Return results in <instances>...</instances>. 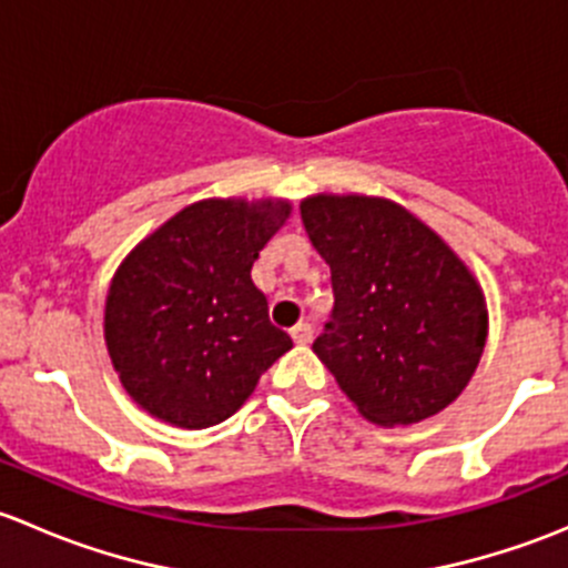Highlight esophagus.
<instances>
[{
  "instance_id": "1",
  "label": "esophagus",
  "mask_w": 568,
  "mask_h": 568,
  "mask_svg": "<svg viewBox=\"0 0 568 568\" xmlns=\"http://www.w3.org/2000/svg\"><path fill=\"white\" fill-rule=\"evenodd\" d=\"M291 337H294V343H300V346H307V343L313 341V326L307 324V321H302V324H296L294 329H291Z\"/></svg>"
}]
</instances>
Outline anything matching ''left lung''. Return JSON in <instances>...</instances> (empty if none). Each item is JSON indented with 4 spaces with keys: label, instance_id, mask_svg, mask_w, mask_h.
Here are the masks:
<instances>
[{
    "label": "left lung",
    "instance_id": "8db88e82",
    "mask_svg": "<svg viewBox=\"0 0 568 568\" xmlns=\"http://www.w3.org/2000/svg\"><path fill=\"white\" fill-rule=\"evenodd\" d=\"M300 209L335 294L313 352L348 400L379 426H409L454 404L489 326L462 257L393 200L316 194Z\"/></svg>",
    "mask_w": 568,
    "mask_h": 568
}]
</instances>
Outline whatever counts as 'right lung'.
<instances>
[{
  "instance_id": "1",
  "label": "right lung",
  "mask_w": 568,
  "mask_h": 568,
  "mask_svg": "<svg viewBox=\"0 0 568 568\" xmlns=\"http://www.w3.org/2000/svg\"><path fill=\"white\" fill-rule=\"evenodd\" d=\"M288 214V200H200L125 255L104 337L142 409L178 428L216 426L294 346L252 283V263Z\"/></svg>"
}]
</instances>
